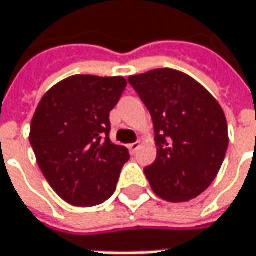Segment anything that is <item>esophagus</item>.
Masks as SVG:
<instances>
[{"mask_svg": "<svg viewBox=\"0 0 256 256\" xmlns=\"http://www.w3.org/2000/svg\"><path fill=\"white\" fill-rule=\"evenodd\" d=\"M139 146H140V142L130 143V144H128V149H130V152H132V154H136V150L139 149Z\"/></svg>", "mask_w": 256, "mask_h": 256, "instance_id": "1", "label": "esophagus"}]
</instances>
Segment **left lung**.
Masks as SVG:
<instances>
[{"label":"left lung","instance_id":"left-lung-1","mask_svg":"<svg viewBox=\"0 0 256 256\" xmlns=\"http://www.w3.org/2000/svg\"><path fill=\"white\" fill-rule=\"evenodd\" d=\"M154 122L156 159L144 168L154 192L171 203L200 196L224 160V113L203 85L170 68L128 76Z\"/></svg>","mask_w":256,"mask_h":256}]
</instances>
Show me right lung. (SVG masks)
<instances>
[{"instance_id":"add662e5","label":"right lung","mask_w":256,"mask_h":256,"mask_svg":"<svg viewBox=\"0 0 256 256\" xmlns=\"http://www.w3.org/2000/svg\"><path fill=\"white\" fill-rule=\"evenodd\" d=\"M126 85L123 76L74 75L40 100L30 144L44 178L66 203L92 207L114 194L130 155L110 140V112Z\"/></svg>"}]
</instances>
